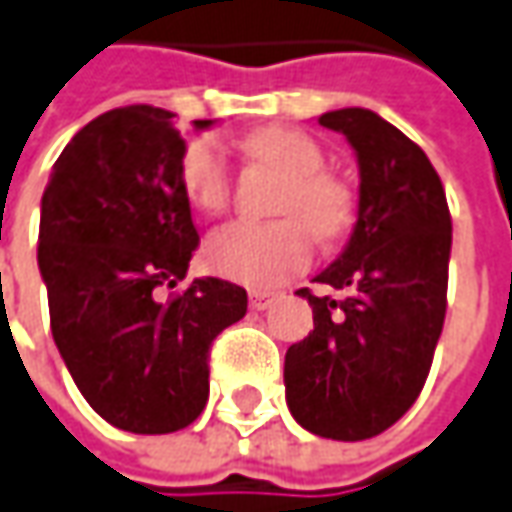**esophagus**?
<instances>
[{
    "instance_id": "34e87169",
    "label": "esophagus",
    "mask_w": 512,
    "mask_h": 512,
    "mask_svg": "<svg viewBox=\"0 0 512 512\" xmlns=\"http://www.w3.org/2000/svg\"><path fill=\"white\" fill-rule=\"evenodd\" d=\"M273 299H276V293L253 290V293H250V307H253V310H267V307L273 305Z\"/></svg>"
}]
</instances>
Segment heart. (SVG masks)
<instances>
[{
	"label": "heart",
	"instance_id": "1",
	"mask_svg": "<svg viewBox=\"0 0 512 512\" xmlns=\"http://www.w3.org/2000/svg\"><path fill=\"white\" fill-rule=\"evenodd\" d=\"M247 150L256 162L285 179L276 213L296 216L273 225L233 222L210 233L205 242V265L233 282L250 287H273L299 273L310 262L311 230L319 242L342 236L353 222V199L347 187L325 176L322 148L293 128H265L247 136ZM182 187L190 205L207 216L225 210L230 199L227 162L216 139L202 136L190 142L182 156ZM302 218L307 228L298 222Z\"/></svg>",
	"mask_w": 512,
	"mask_h": 512
}]
</instances>
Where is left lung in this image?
<instances>
[{"instance_id":"8db88e82","label":"left lung","mask_w":512,"mask_h":512,"mask_svg":"<svg viewBox=\"0 0 512 512\" xmlns=\"http://www.w3.org/2000/svg\"><path fill=\"white\" fill-rule=\"evenodd\" d=\"M359 165L356 225L313 282L296 290L313 330L285 356V399L305 430L362 442L396 424L422 393L447 310L453 225L439 173L402 130L367 108L327 110Z\"/></svg>"}]
</instances>
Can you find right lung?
Wrapping results in <instances>:
<instances>
[{
	"label": "right lung",
	"instance_id": "add662e5",
	"mask_svg": "<svg viewBox=\"0 0 512 512\" xmlns=\"http://www.w3.org/2000/svg\"><path fill=\"white\" fill-rule=\"evenodd\" d=\"M173 116L130 105L88 122L50 170L39 219L59 356L105 422L145 436L199 419L210 342L247 313L245 287L213 276L162 296L185 279L199 245Z\"/></svg>",
	"mask_w": 512,
	"mask_h": 512
}]
</instances>
